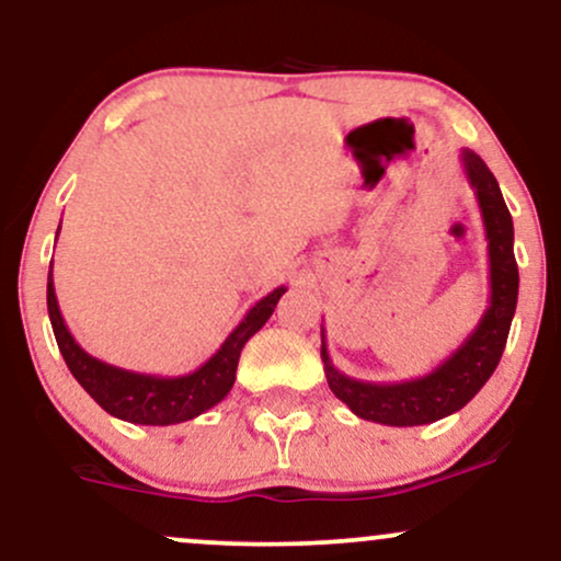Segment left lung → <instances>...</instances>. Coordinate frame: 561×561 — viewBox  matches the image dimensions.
<instances>
[{
    "label": "left lung",
    "mask_w": 561,
    "mask_h": 561,
    "mask_svg": "<svg viewBox=\"0 0 561 561\" xmlns=\"http://www.w3.org/2000/svg\"><path fill=\"white\" fill-rule=\"evenodd\" d=\"M463 178L474 191L480 206L484 238H488L490 260V299L488 310L477 323V329L463 339L456 352H450L437 368L419 379L374 383L352 379L342 374L329 355V344H320L325 379L331 392L355 413L357 419L376 421L383 426H421L439 421L450 413L461 411L467 402L484 387L499 365L506 347L508 329H512L514 310H517L519 270L514 260V222L501 196L499 180L488 169L474 150H461Z\"/></svg>",
    "instance_id": "8db88e82"
}]
</instances>
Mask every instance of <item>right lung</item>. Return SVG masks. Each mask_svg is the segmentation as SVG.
Wrapping results in <instances>:
<instances>
[{"label":"right lung","mask_w":561,"mask_h":561,"mask_svg":"<svg viewBox=\"0 0 561 561\" xmlns=\"http://www.w3.org/2000/svg\"><path fill=\"white\" fill-rule=\"evenodd\" d=\"M283 294H286V286H278L267 297L256 301L243 314L241 323L232 329L230 336L225 339L222 347L214 352L201 368L182 376H153L116 368V365L98 360L90 352L81 350V344L71 336V331H68L66 320L60 314L58 297H55L53 270L47 275L49 323H53L55 342H58L62 360H66L73 379L87 389V394L105 413L142 426L182 424V421L196 419L217 405V402L228 398L232 383H236V368L243 344L267 323Z\"/></svg>","instance_id":"right-lung-1"}]
</instances>
